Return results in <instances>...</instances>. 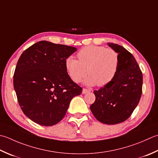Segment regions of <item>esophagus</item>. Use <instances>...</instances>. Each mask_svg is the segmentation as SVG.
Instances as JSON below:
<instances>
[{"instance_id":"obj_1","label":"esophagus","mask_w":158,"mask_h":158,"mask_svg":"<svg viewBox=\"0 0 158 158\" xmlns=\"http://www.w3.org/2000/svg\"><path fill=\"white\" fill-rule=\"evenodd\" d=\"M89 92H90V89H89L83 88V89H82V94H86Z\"/></svg>"}]
</instances>
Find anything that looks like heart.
Masks as SVG:
<instances>
[{
  "label": "heart",
  "mask_w": 158,
  "mask_h": 158,
  "mask_svg": "<svg viewBox=\"0 0 158 158\" xmlns=\"http://www.w3.org/2000/svg\"><path fill=\"white\" fill-rule=\"evenodd\" d=\"M79 60L72 56L65 60L68 75L74 82L79 83L89 74L85 80L88 85L105 86L112 81L118 72L119 55L112 48L103 46H85L77 53Z\"/></svg>",
  "instance_id": "obj_1"
}]
</instances>
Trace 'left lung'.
I'll return each mask as SVG.
<instances>
[{
    "label": "left lung",
    "instance_id": "obj_1",
    "mask_svg": "<svg viewBox=\"0 0 158 158\" xmlns=\"http://www.w3.org/2000/svg\"><path fill=\"white\" fill-rule=\"evenodd\" d=\"M107 45L119 55L118 70L109 84L94 91L96 99L90 110L99 122L116 125L127 119L137 107L142 95L143 73L124 47L114 43Z\"/></svg>",
    "mask_w": 158,
    "mask_h": 158
}]
</instances>
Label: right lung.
Returning a JSON list of instances; mask_svg holds the SVG:
<instances>
[{
	"mask_svg": "<svg viewBox=\"0 0 158 158\" xmlns=\"http://www.w3.org/2000/svg\"><path fill=\"white\" fill-rule=\"evenodd\" d=\"M77 48L40 41L24 51L18 61L14 87L24 114L43 126L57 124L70 101L82 88L70 79L65 60Z\"/></svg>",
	"mask_w": 158,
	"mask_h": 158,
	"instance_id": "obj_1",
	"label": "right lung"
}]
</instances>
